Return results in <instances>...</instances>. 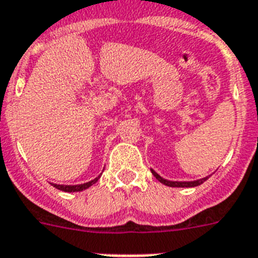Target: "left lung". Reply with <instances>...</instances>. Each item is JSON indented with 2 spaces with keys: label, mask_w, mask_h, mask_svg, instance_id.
Masks as SVG:
<instances>
[{
  "label": "left lung",
  "mask_w": 258,
  "mask_h": 258,
  "mask_svg": "<svg viewBox=\"0 0 258 258\" xmlns=\"http://www.w3.org/2000/svg\"><path fill=\"white\" fill-rule=\"evenodd\" d=\"M152 174L156 176V179H158V182H161L162 184L169 185V187H196V185L203 184V183L208 179V176H207V178H203V179H200V180H195V182H170V180H166V179L161 178V176L158 175L156 171H153V170H152Z\"/></svg>",
  "instance_id": "8db88e82"
}]
</instances>
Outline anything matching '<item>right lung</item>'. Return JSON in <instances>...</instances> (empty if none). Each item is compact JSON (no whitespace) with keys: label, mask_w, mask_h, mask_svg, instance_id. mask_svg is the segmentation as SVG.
Wrapping results in <instances>:
<instances>
[{"label":"right lung","mask_w":258,"mask_h":258,"mask_svg":"<svg viewBox=\"0 0 258 258\" xmlns=\"http://www.w3.org/2000/svg\"><path fill=\"white\" fill-rule=\"evenodd\" d=\"M98 179H100V176H97V178L91 180V182L84 183V184H78V185H61V184H53V185H54L57 189H61V191H64V192H79V191H83V189H86V188L91 187L92 184H95Z\"/></svg>","instance_id":"add662e5"}]
</instances>
